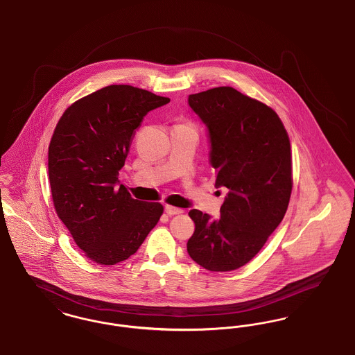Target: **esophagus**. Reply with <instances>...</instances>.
Masks as SVG:
<instances>
[{
    "instance_id": "obj_1",
    "label": "esophagus",
    "mask_w": 355,
    "mask_h": 355,
    "mask_svg": "<svg viewBox=\"0 0 355 355\" xmlns=\"http://www.w3.org/2000/svg\"><path fill=\"white\" fill-rule=\"evenodd\" d=\"M166 212L169 216L172 215H179V214H183V209L182 208H176V207H172V205H166Z\"/></svg>"
}]
</instances>
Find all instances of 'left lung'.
<instances>
[{"instance_id": "left-lung-1", "label": "left lung", "mask_w": 355, "mask_h": 355, "mask_svg": "<svg viewBox=\"0 0 355 355\" xmlns=\"http://www.w3.org/2000/svg\"><path fill=\"white\" fill-rule=\"evenodd\" d=\"M208 130L215 187L227 188L220 219L191 209L192 261L208 271H232L251 261L279 225L291 196L288 135L279 116L231 87L189 94Z\"/></svg>"}]
</instances>
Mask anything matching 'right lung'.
Returning a JSON list of instances; mask_svg holds the SVG:
<instances>
[{
    "label": "right lung",
    "mask_w": 355,
    "mask_h": 355,
    "mask_svg": "<svg viewBox=\"0 0 355 355\" xmlns=\"http://www.w3.org/2000/svg\"><path fill=\"white\" fill-rule=\"evenodd\" d=\"M131 85H108L73 103L48 150L58 218L85 257L103 266L128 259L157 224L163 205L133 199L119 182L132 136L144 116L168 104Z\"/></svg>",
    "instance_id": "add662e5"
}]
</instances>
